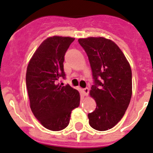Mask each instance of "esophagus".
Returning <instances> with one entry per match:
<instances>
[{
    "label": "esophagus",
    "mask_w": 153,
    "mask_h": 153,
    "mask_svg": "<svg viewBox=\"0 0 153 153\" xmlns=\"http://www.w3.org/2000/svg\"><path fill=\"white\" fill-rule=\"evenodd\" d=\"M83 92H84V95L87 96L89 94V88L88 87H85V88L83 89Z\"/></svg>",
    "instance_id": "obj_1"
}]
</instances>
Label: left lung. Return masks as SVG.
I'll use <instances>...</instances> for the list:
<instances>
[{"label":"left lung","instance_id":"obj_1","mask_svg":"<svg viewBox=\"0 0 153 153\" xmlns=\"http://www.w3.org/2000/svg\"><path fill=\"white\" fill-rule=\"evenodd\" d=\"M88 56L94 85L90 95L96 108L88 114L91 127L98 131L113 128L127 109L132 94L130 65L118 46L104 37L79 39Z\"/></svg>","mask_w":153,"mask_h":153}]
</instances>
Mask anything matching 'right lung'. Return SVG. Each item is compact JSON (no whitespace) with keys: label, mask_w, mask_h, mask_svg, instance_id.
<instances>
[{"label":"right lung","mask_w":153,"mask_h":153,"mask_svg":"<svg viewBox=\"0 0 153 153\" xmlns=\"http://www.w3.org/2000/svg\"><path fill=\"white\" fill-rule=\"evenodd\" d=\"M74 38L53 36L44 40L27 66L26 85L30 108L41 124L51 131L68 126L71 111L78 108L79 92L69 85H60L65 79L64 56Z\"/></svg>","instance_id":"right-lung-1"}]
</instances>
